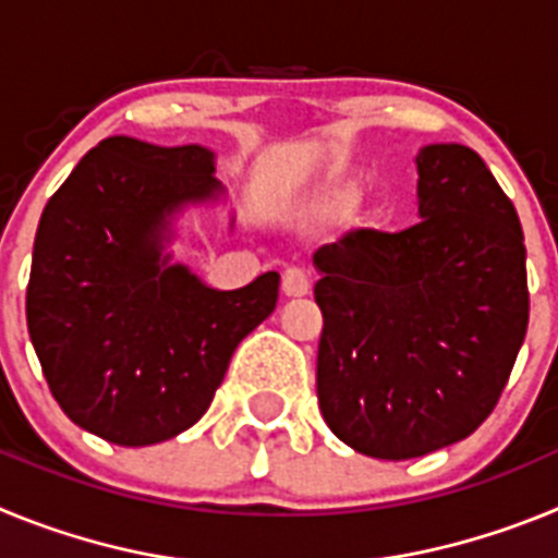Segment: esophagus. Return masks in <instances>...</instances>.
Segmentation results:
<instances>
[{
  "instance_id": "obj_1",
  "label": "esophagus",
  "mask_w": 558,
  "mask_h": 558,
  "mask_svg": "<svg viewBox=\"0 0 558 558\" xmlns=\"http://www.w3.org/2000/svg\"><path fill=\"white\" fill-rule=\"evenodd\" d=\"M282 290L288 299H302L310 293V276L302 268H288L282 276Z\"/></svg>"
}]
</instances>
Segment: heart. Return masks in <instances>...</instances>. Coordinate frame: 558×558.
<instances>
[{"label": "heart", "instance_id": "1", "mask_svg": "<svg viewBox=\"0 0 558 558\" xmlns=\"http://www.w3.org/2000/svg\"><path fill=\"white\" fill-rule=\"evenodd\" d=\"M347 201H349L347 186H332V190H324L322 195L310 204V211H313L315 218H329V215L343 209Z\"/></svg>", "mask_w": 558, "mask_h": 558}]
</instances>
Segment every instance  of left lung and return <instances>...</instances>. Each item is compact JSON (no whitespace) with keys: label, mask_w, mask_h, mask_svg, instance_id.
I'll use <instances>...</instances> for the list:
<instances>
[{"label":"left lung","mask_w":558,"mask_h":558,"mask_svg":"<svg viewBox=\"0 0 558 558\" xmlns=\"http://www.w3.org/2000/svg\"><path fill=\"white\" fill-rule=\"evenodd\" d=\"M418 223L322 245L318 405L363 456L405 461L483 425L529 329L517 209L472 147L416 156Z\"/></svg>","instance_id":"left-lung-1"}]
</instances>
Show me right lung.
<instances>
[{"instance_id": "obj_1", "label": "right lung", "mask_w": 558, "mask_h": 558, "mask_svg": "<svg viewBox=\"0 0 558 558\" xmlns=\"http://www.w3.org/2000/svg\"><path fill=\"white\" fill-rule=\"evenodd\" d=\"M223 198L209 147L108 136L44 206L27 329L77 427L120 447L179 436L211 405L236 343L274 313L276 270L215 290L167 251L186 206Z\"/></svg>"}]
</instances>
